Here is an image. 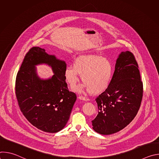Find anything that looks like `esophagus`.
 <instances>
[{"instance_id": "1", "label": "esophagus", "mask_w": 159, "mask_h": 159, "mask_svg": "<svg viewBox=\"0 0 159 159\" xmlns=\"http://www.w3.org/2000/svg\"><path fill=\"white\" fill-rule=\"evenodd\" d=\"M78 98H79L80 100H82V101H89V100L87 98H86V97H84V96H79Z\"/></svg>"}]
</instances>
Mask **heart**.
<instances>
[{"instance_id":"obj_1","label":"heart","mask_w":159,"mask_h":159,"mask_svg":"<svg viewBox=\"0 0 159 159\" xmlns=\"http://www.w3.org/2000/svg\"><path fill=\"white\" fill-rule=\"evenodd\" d=\"M112 74V65L107 58L91 54L79 56L64 71L65 79L71 87L77 84L81 75L84 82L74 89L75 92L81 93L89 90L90 93L94 94L101 93L108 88Z\"/></svg>"}]
</instances>
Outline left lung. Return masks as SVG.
<instances>
[{
    "label": "left lung",
    "instance_id": "8db88e82",
    "mask_svg": "<svg viewBox=\"0 0 159 159\" xmlns=\"http://www.w3.org/2000/svg\"><path fill=\"white\" fill-rule=\"evenodd\" d=\"M143 96L139 65L129 51L122 52L108 88L96 99L99 112L93 128L101 134H111L126 127L139 110Z\"/></svg>",
    "mask_w": 159,
    "mask_h": 159
}]
</instances>
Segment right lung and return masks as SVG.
I'll return each mask as SVG.
<instances>
[{
  "label": "right lung",
  "mask_w": 159,
  "mask_h": 159,
  "mask_svg": "<svg viewBox=\"0 0 159 159\" xmlns=\"http://www.w3.org/2000/svg\"><path fill=\"white\" fill-rule=\"evenodd\" d=\"M42 64L52 68V77L41 79L38 75L35 66ZM66 67L65 61L36 47L26 55L17 74L16 94L20 111L29 122L44 132L57 133L65 126L77 99L68 90Z\"/></svg>",
  "instance_id": "obj_1"
}]
</instances>
